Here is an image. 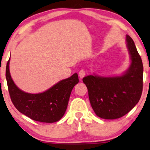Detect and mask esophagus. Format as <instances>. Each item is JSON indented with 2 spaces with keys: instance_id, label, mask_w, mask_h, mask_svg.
I'll return each mask as SVG.
<instances>
[{
  "instance_id": "esophagus-1",
  "label": "esophagus",
  "mask_w": 150,
  "mask_h": 150,
  "mask_svg": "<svg viewBox=\"0 0 150 150\" xmlns=\"http://www.w3.org/2000/svg\"><path fill=\"white\" fill-rule=\"evenodd\" d=\"M85 74H86L85 70L82 69V70H80V72H79V76H80V78H82L83 77H85Z\"/></svg>"
}]
</instances>
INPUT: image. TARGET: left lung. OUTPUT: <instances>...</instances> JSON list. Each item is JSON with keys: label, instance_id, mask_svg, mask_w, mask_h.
Masks as SVG:
<instances>
[{"label": "left lung", "instance_id": "obj_1", "mask_svg": "<svg viewBox=\"0 0 150 150\" xmlns=\"http://www.w3.org/2000/svg\"><path fill=\"white\" fill-rule=\"evenodd\" d=\"M126 43L131 63L125 73L120 76L94 75L82 79L94 113L104 119H116L125 116L138 103L142 95V59L129 35H126Z\"/></svg>", "mask_w": 150, "mask_h": 150}]
</instances>
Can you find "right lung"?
<instances>
[{
    "mask_svg": "<svg viewBox=\"0 0 150 150\" xmlns=\"http://www.w3.org/2000/svg\"><path fill=\"white\" fill-rule=\"evenodd\" d=\"M9 63L10 59L7 63L6 77L10 99L15 108L36 121L54 123L61 119L67 109L72 89L79 82L77 74L59 81L45 92L31 94L19 89L14 83Z\"/></svg>",
    "mask_w": 150,
    "mask_h": 150,
    "instance_id": "obj_1",
    "label": "right lung"
}]
</instances>
